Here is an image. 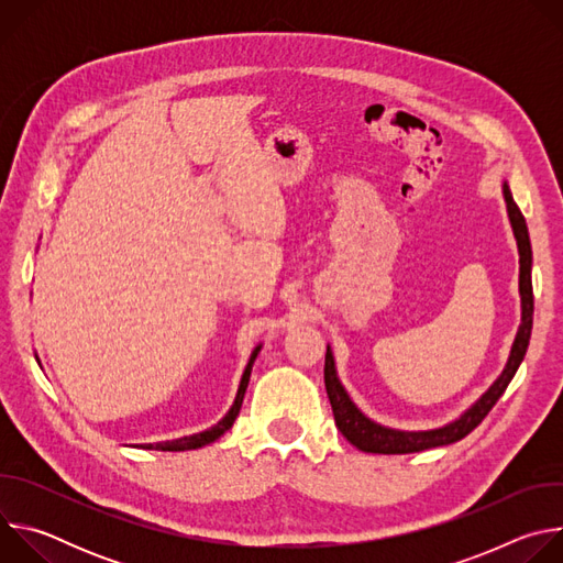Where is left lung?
Returning a JSON list of instances; mask_svg holds the SVG:
<instances>
[{"mask_svg": "<svg viewBox=\"0 0 563 563\" xmlns=\"http://www.w3.org/2000/svg\"><path fill=\"white\" fill-rule=\"evenodd\" d=\"M504 196H506V205H508V216L515 229V238L519 245V291H521V328L517 332L508 365L504 369V374L497 378V383L481 396L478 404L474 408H470L459 421L441 428V430H430V432H398V430H389V428H380L376 423H372L367 417H363L356 406L350 400V396L345 394L343 385L336 378V369H334V358L332 352L328 347L325 354V389L330 396L332 404V412H334V421L336 428L341 430V434L356 445L363 452H372V454H410V452H421V450H430V448H439V445H450L454 441H461L463 437H467L481 421H484L490 410L497 406V400L501 398V394L506 391L508 383L512 380V376L517 374L528 343H530V332H532V311H534V296H532V278H530V269H532V250H530V238H528V227H526V218L519 211L517 202L512 200V194L508 189V185H504Z\"/></svg>", "mask_w": 563, "mask_h": 563, "instance_id": "left-lung-1", "label": "left lung"}]
</instances>
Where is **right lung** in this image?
I'll list each match as a JSON object with an SVG mask.
<instances>
[{
  "mask_svg": "<svg viewBox=\"0 0 563 563\" xmlns=\"http://www.w3.org/2000/svg\"><path fill=\"white\" fill-rule=\"evenodd\" d=\"M258 350H261V347H256V352L252 354V358H250V363H247V367H245V374H243V380H240V387H238V394H235V400H233L231 410L227 412V417H224L218 426H213V428L207 430V432L194 434V437H185V439H176V441H165V443H146V445H140V448H144V450H163V452H183V450H198V448H202V445L213 443L218 437H222V434L233 426V421H235V417H238V412H240V406H243L245 389H247L250 374H252V365H254V361H256Z\"/></svg>",
  "mask_w": 563,
  "mask_h": 563,
  "instance_id": "obj_1",
  "label": "right lung"
}]
</instances>
